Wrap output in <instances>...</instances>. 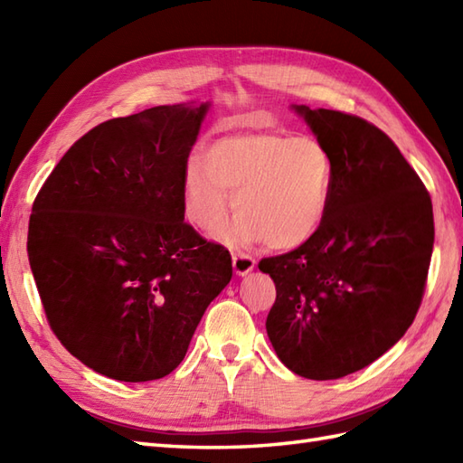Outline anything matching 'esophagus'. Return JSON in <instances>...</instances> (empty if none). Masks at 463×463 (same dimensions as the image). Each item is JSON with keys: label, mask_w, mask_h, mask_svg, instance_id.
<instances>
[{"label": "esophagus", "mask_w": 463, "mask_h": 463, "mask_svg": "<svg viewBox=\"0 0 463 463\" xmlns=\"http://www.w3.org/2000/svg\"><path fill=\"white\" fill-rule=\"evenodd\" d=\"M232 267H234V272H237L239 277H247V274L250 270H254V267H257V260L249 257V254L237 252V254H232Z\"/></svg>", "instance_id": "esophagus-1"}]
</instances>
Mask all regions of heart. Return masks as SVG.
Returning <instances> with one entry per match:
<instances>
[{
  "label": "heart",
  "mask_w": 463,
  "mask_h": 463,
  "mask_svg": "<svg viewBox=\"0 0 463 463\" xmlns=\"http://www.w3.org/2000/svg\"><path fill=\"white\" fill-rule=\"evenodd\" d=\"M336 161L317 137L274 131L234 133L216 139L206 156L184 163L183 213L203 232L221 231L241 211L224 241L234 247L267 241L270 249H298L328 219Z\"/></svg>",
  "instance_id": "heart-1"
}]
</instances>
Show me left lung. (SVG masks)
<instances>
[{"mask_svg":"<svg viewBox=\"0 0 463 463\" xmlns=\"http://www.w3.org/2000/svg\"><path fill=\"white\" fill-rule=\"evenodd\" d=\"M336 161V189L317 237L259 269L277 284L267 334L308 380L366 368L404 336L424 297L434 213L424 183L378 127L292 105Z\"/></svg>","mask_w":463,"mask_h":463,"instance_id":"obj_1","label":"left lung"}]
</instances>
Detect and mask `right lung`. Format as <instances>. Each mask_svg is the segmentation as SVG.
I'll return each mask as SVG.
<instances>
[{"mask_svg": "<svg viewBox=\"0 0 463 463\" xmlns=\"http://www.w3.org/2000/svg\"><path fill=\"white\" fill-rule=\"evenodd\" d=\"M206 103L159 105L83 135L35 196L27 254L59 342L121 382L165 378L232 277L184 222L181 181Z\"/></svg>", "mask_w": 463, "mask_h": 463, "instance_id": "1", "label": "right lung"}]
</instances>
